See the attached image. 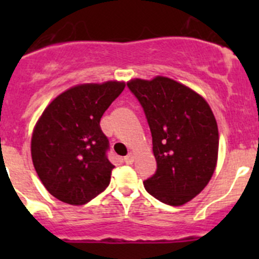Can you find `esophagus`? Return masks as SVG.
Instances as JSON below:
<instances>
[{"label": "esophagus", "mask_w": 259, "mask_h": 259, "mask_svg": "<svg viewBox=\"0 0 259 259\" xmlns=\"http://www.w3.org/2000/svg\"><path fill=\"white\" fill-rule=\"evenodd\" d=\"M124 161L126 164H133V161H134V154L129 153V155H126L124 158Z\"/></svg>", "instance_id": "1"}]
</instances>
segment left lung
Instances as JSON below:
<instances>
[{
	"mask_svg": "<svg viewBox=\"0 0 259 259\" xmlns=\"http://www.w3.org/2000/svg\"><path fill=\"white\" fill-rule=\"evenodd\" d=\"M153 137L156 171L146 192L165 204L183 205L209 183L218 161L219 133L209 104L184 83L166 76L132 79Z\"/></svg>",
	"mask_w": 259,
	"mask_h": 259,
	"instance_id": "obj_1",
	"label": "left lung"
}]
</instances>
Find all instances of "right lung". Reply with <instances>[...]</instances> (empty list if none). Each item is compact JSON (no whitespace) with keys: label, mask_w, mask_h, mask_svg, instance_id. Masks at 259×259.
<instances>
[{"label":"right lung","mask_w":259,"mask_h":259,"mask_svg":"<svg viewBox=\"0 0 259 259\" xmlns=\"http://www.w3.org/2000/svg\"><path fill=\"white\" fill-rule=\"evenodd\" d=\"M125 89L124 81L79 83L57 95L38 117L31 156L44 187L55 198L83 205L110 183L108 138L100 119Z\"/></svg>","instance_id":"obj_1"}]
</instances>
